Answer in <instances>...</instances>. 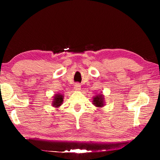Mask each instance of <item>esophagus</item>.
I'll list each match as a JSON object with an SVG mask.
<instances>
[{
    "instance_id": "esophagus-1",
    "label": "esophagus",
    "mask_w": 160,
    "mask_h": 160,
    "mask_svg": "<svg viewBox=\"0 0 160 160\" xmlns=\"http://www.w3.org/2000/svg\"><path fill=\"white\" fill-rule=\"evenodd\" d=\"M81 88V85L80 84V83H76L74 85V89L76 91H79Z\"/></svg>"
}]
</instances>
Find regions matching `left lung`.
Instances as JSON below:
<instances>
[{
  "label": "left lung",
  "instance_id": "1",
  "mask_svg": "<svg viewBox=\"0 0 160 160\" xmlns=\"http://www.w3.org/2000/svg\"><path fill=\"white\" fill-rule=\"evenodd\" d=\"M93 104L97 107H102L104 105V96L102 93L98 94L93 98Z\"/></svg>",
  "mask_w": 160,
  "mask_h": 160
}]
</instances>
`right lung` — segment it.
Returning a JSON list of instances; mask_svg holds the SVG:
<instances>
[{"label":"right lung","instance_id":"obj_1","mask_svg":"<svg viewBox=\"0 0 160 160\" xmlns=\"http://www.w3.org/2000/svg\"><path fill=\"white\" fill-rule=\"evenodd\" d=\"M63 96L60 93L55 94V96L53 97V100L52 102V106L54 107H59L61 104H62L63 102Z\"/></svg>","mask_w":160,"mask_h":160}]
</instances>
